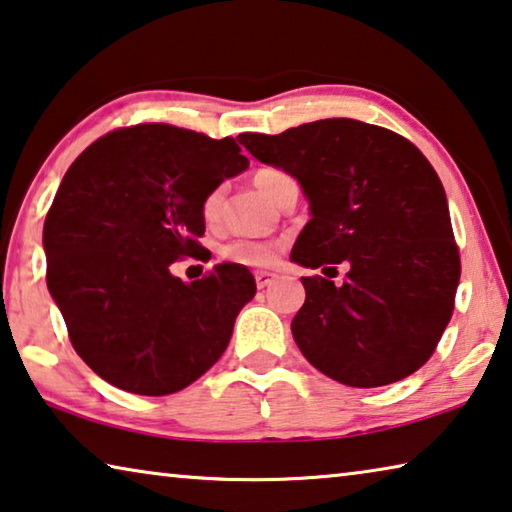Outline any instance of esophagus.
<instances>
[{
	"mask_svg": "<svg viewBox=\"0 0 512 512\" xmlns=\"http://www.w3.org/2000/svg\"><path fill=\"white\" fill-rule=\"evenodd\" d=\"M275 278H278V273H271V271H257L255 273V282H257L259 289L269 287L271 282H275Z\"/></svg>",
	"mask_w": 512,
	"mask_h": 512,
	"instance_id": "obj_1",
	"label": "esophagus"
}]
</instances>
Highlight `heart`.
I'll return each mask as SVG.
<instances>
[{"instance_id": "1", "label": "heart", "mask_w": 512, "mask_h": 512, "mask_svg": "<svg viewBox=\"0 0 512 512\" xmlns=\"http://www.w3.org/2000/svg\"><path fill=\"white\" fill-rule=\"evenodd\" d=\"M282 173L278 170H259L255 175V184L257 189L264 193L266 198H271L273 186L282 180ZM221 202H223V189H214L209 196L202 202V216L205 221H216L218 214H221ZM280 246L273 241H255V239H239L227 243L223 248V257L230 259L234 264H243V266H271L275 259H278Z\"/></svg>"}]
</instances>
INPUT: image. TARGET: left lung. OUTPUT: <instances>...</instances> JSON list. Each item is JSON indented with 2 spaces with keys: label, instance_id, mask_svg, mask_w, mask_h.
I'll return each mask as SVG.
<instances>
[{
  "label": "left lung",
  "instance_id": "left-lung-1",
  "mask_svg": "<svg viewBox=\"0 0 512 512\" xmlns=\"http://www.w3.org/2000/svg\"><path fill=\"white\" fill-rule=\"evenodd\" d=\"M239 143L298 180L310 202L291 262L351 266L342 287L303 278L291 335L305 360L348 387H383L424 367L460 282L449 202L424 154L351 118L241 134Z\"/></svg>",
  "mask_w": 512,
  "mask_h": 512
}]
</instances>
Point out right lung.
<instances>
[{
	"instance_id": "obj_1",
	"label": "right lung",
	"mask_w": 512,
	"mask_h": 512,
	"mask_svg": "<svg viewBox=\"0 0 512 512\" xmlns=\"http://www.w3.org/2000/svg\"><path fill=\"white\" fill-rule=\"evenodd\" d=\"M246 168L234 139L161 123L102 136L68 168L43 227L47 289L79 358L113 387L180 392L230 344L253 273L223 262L182 282L170 264L200 253L202 202Z\"/></svg>"
}]
</instances>
